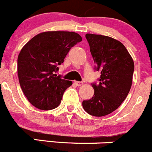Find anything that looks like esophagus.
<instances>
[{
	"mask_svg": "<svg viewBox=\"0 0 152 152\" xmlns=\"http://www.w3.org/2000/svg\"><path fill=\"white\" fill-rule=\"evenodd\" d=\"M75 84H76L77 86H82L83 85V82H75Z\"/></svg>",
	"mask_w": 152,
	"mask_h": 152,
	"instance_id": "1",
	"label": "esophagus"
}]
</instances>
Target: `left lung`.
Instances as JSON below:
<instances>
[{"instance_id":"1","label":"left lung","mask_w":152,"mask_h":152,"mask_svg":"<svg viewBox=\"0 0 152 152\" xmlns=\"http://www.w3.org/2000/svg\"><path fill=\"white\" fill-rule=\"evenodd\" d=\"M87 40L97 70L99 84H92L94 96L82 102L85 111L103 117L117 110L126 99L132 85L134 64L126 47L106 35L87 33Z\"/></svg>"}]
</instances>
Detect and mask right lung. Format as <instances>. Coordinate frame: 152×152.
<instances>
[{"label": "right lung", "mask_w": 152, "mask_h": 152, "mask_svg": "<svg viewBox=\"0 0 152 152\" xmlns=\"http://www.w3.org/2000/svg\"><path fill=\"white\" fill-rule=\"evenodd\" d=\"M74 32L48 31L38 34L22 48L18 57V76L28 101L40 110H52L61 103L73 82L54 74L72 47L82 42Z\"/></svg>", "instance_id": "right-lung-1"}]
</instances>
